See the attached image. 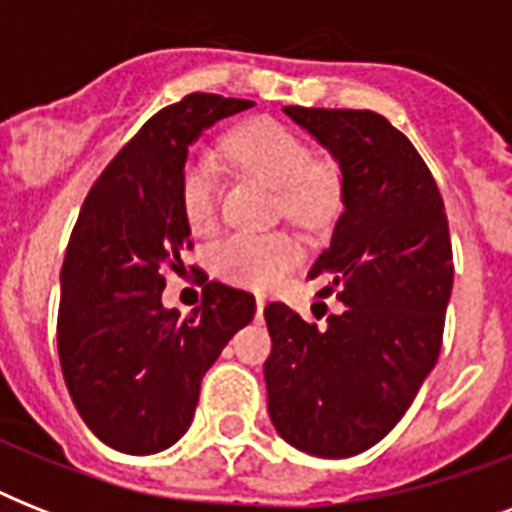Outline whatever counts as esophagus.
<instances>
[{
    "mask_svg": "<svg viewBox=\"0 0 512 512\" xmlns=\"http://www.w3.org/2000/svg\"><path fill=\"white\" fill-rule=\"evenodd\" d=\"M263 311H265V297L257 295V316H260Z\"/></svg>",
    "mask_w": 512,
    "mask_h": 512,
    "instance_id": "esophagus-1",
    "label": "esophagus"
}]
</instances>
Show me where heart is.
<instances>
[{
	"instance_id": "obj_1",
	"label": "heart",
	"mask_w": 512,
	"mask_h": 512,
	"mask_svg": "<svg viewBox=\"0 0 512 512\" xmlns=\"http://www.w3.org/2000/svg\"><path fill=\"white\" fill-rule=\"evenodd\" d=\"M225 156L241 172L260 177L279 191L281 209L292 220L311 223L329 207L337 191V170L329 159L311 156L305 140L273 119L236 127L223 143ZM180 209L196 236L217 225V180L209 156H196L180 172ZM300 247L289 233H233L215 249V271L244 287L268 289L297 263Z\"/></svg>"
}]
</instances>
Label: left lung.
Returning <instances> with one entry per match:
<instances>
[{"mask_svg":"<svg viewBox=\"0 0 512 512\" xmlns=\"http://www.w3.org/2000/svg\"><path fill=\"white\" fill-rule=\"evenodd\" d=\"M342 172V215L313 263L321 297L345 308L327 327L265 305L268 414L319 457H353L388 436L436 366L454 263L444 199L412 140L385 116L287 106Z\"/></svg>","mask_w":512,"mask_h":512,"instance_id":"obj_1","label":"left lung"}]
</instances>
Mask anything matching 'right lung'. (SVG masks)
Returning a JSON list of instances; mask_svg holds the SVG:
<instances>
[{
  "instance_id": "obj_1",
  "label": "right lung",
  "mask_w": 512,
  "mask_h": 512,
  "mask_svg": "<svg viewBox=\"0 0 512 512\" xmlns=\"http://www.w3.org/2000/svg\"><path fill=\"white\" fill-rule=\"evenodd\" d=\"M252 100L191 92L154 114L108 162L76 217L60 271L58 356L87 428L116 452L156 454L180 441L201 377L255 316V297L204 281L188 316L167 311V276L193 249L180 209L188 146Z\"/></svg>"
}]
</instances>
